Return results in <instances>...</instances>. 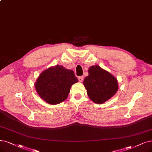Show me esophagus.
Here are the masks:
<instances>
[{
  "mask_svg": "<svg viewBox=\"0 0 152 152\" xmlns=\"http://www.w3.org/2000/svg\"><path fill=\"white\" fill-rule=\"evenodd\" d=\"M78 80H79V82H82L83 81V76H80V77H78Z\"/></svg>",
  "mask_w": 152,
  "mask_h": 152,
  "instance_id": "1",
  "label": "esophagus"
}]
</instances>
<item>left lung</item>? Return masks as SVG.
I'll return each mask as SVG.
<instances>
[{
    "label": "left lung",
    "instance_id": "1",
    "mask_svg": "<svg viewBox=\"0 0 152 152\" xmlns=\"http://www.w3.org/2000/svg\"><path fill=\"white\" fill-rule=\"evenodd\" d=\"M83 86L90 99L98 104L110 99L118 90L117 78L98 65L88 69V75L84 78Z\"/></svg>",
    "mask_w": 152,
    "mask_h": 152
}]
</instances>
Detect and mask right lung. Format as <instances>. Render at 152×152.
Returning <instances> with one entry per match:
<instances>
[{
  "label": "right lung",
  "instance_id": "add662e5",
  "mask_svg": "<svg viewBox=\"0 0 152 152\" xmlns=\"http://www.w3.org/2000/svg\"><path fill=\"white\" fill-rule=\"evenodd\" d=\"M78 82L72 70L57 65L44 70L34 83L38 95L50 105L64 102L68 97L73 84Z\"/></svg>",
  "mask_w": 152,
  "mask_h": 152
}]
</instances>
